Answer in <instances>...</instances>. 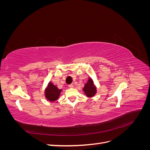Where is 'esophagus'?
Here are the masks:
<instances>
[{
    "label": "esophagus",
    "instance_id": "34e87169",
    "mask_svg": "<svg viewBox=\"0 0 150 150\" xmlns=\"http://www.w3.org/2000/svg\"><path fill=\"white\" fill-rule=\"evenodd\" d=\"M69 88H74V85L73 84H69Z\"/></svg>",
    "mask_w": 150,
    "mask_h": 150
}]
</instances>
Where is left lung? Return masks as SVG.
Returning a JSON list of instances; mask_svg holds the SVG:
<instances>
[{
  "label": "left lung",
  "instance_id": "obj_1",
  "mask_svg": "<svg viewBox=\"0 0 150 150\" xmlns=\"http://www.w3.org/2000/svg\"><path fill=\"white\" fill-rule=\"evenodd\" d=\"M83 91L85 94L88 98H91L96 94V87L94 86L93 81L91 78H89L87 83L84 85L83 88Z\"/></svg>",
  "mask_w": 150,
  "mask_h": 150
}]
</instances>
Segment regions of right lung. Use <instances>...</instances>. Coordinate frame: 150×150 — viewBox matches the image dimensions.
Masks as SVG:
<instances>
[{"instance_id": "1", "label": "right lung", "mask_w": 150, "mask_h": 150, "mask_svg": "<svg viewBox=\"0 0 150 150\" xmlns=\"http://www.w3.org/2000/svg\"><path fill=\"white\" fill-rule=\"evenodd\" d=\"M61 91L62 89H58L57 86L54 85L51 82H49L46 89H45V96L50 101H55L59 97Z\"/></svg>"}]
</instances>
